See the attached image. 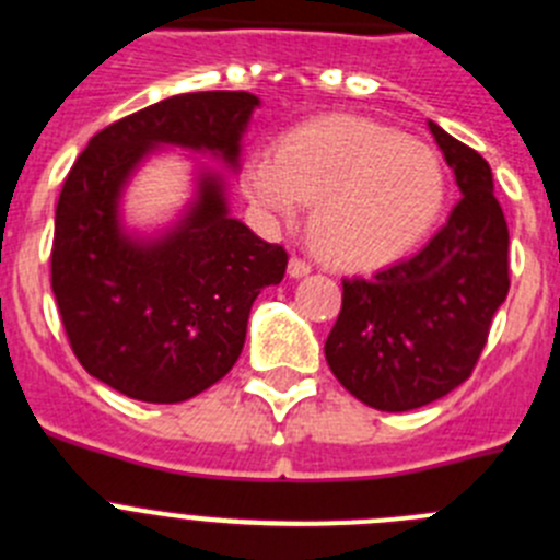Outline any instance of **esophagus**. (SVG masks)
<instances>
[{
    "label": "esophagus",
    "mask_w": 560,
    "mask_h": 560,
    "mask_svg": "<svg viewBox=\"0 0 560 560\" xmlns=\"http://www.w3.org/2000/svg\"><path fill=\"white\" fill-rule=\"evenodd\" d=\"M311 271V264L308 260H303V257H291L289 260V275L291 277H305Z\"/></svg>",
    "instance_id": "1"
}]
</instances>
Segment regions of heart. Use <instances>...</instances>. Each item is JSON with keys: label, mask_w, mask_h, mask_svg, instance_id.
I'll return each mask as SVG.
<instances>
[{"label": "heart", "mask_w": 560, "mask_h": 560, "mask_svg": "<svg viewBox=\"0 0 560 560\" xmlns=\"http://www.w3.org/2000/svg\"><path fill=\"white\" fill-rule=\"evenodd\" d=\"M244 187L271 224H296L305 201H316V246L348 269L407 255L432 230L446 196L443 167L427 145L348 114L291 128L277 156L252 153Z\"/></svg>", "instance_id": "1"}]
</instances>
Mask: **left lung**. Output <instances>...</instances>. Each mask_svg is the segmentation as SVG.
Listing matches in <instances>:
<instances>
[{
    "mask_svg": "<svg viewBox=\"0 0 560 560\" xmlns=\"http://www.w3.org/2000/svg\"><path fill=\"white\" fill-rule=\"evenodd\" d=\"M429 131L463 199L418 255L341 280L339 319L325 341L341 387L381 412L427 407L459 387L511 289V237L491 165L438 122Z\"/></svg>",
    "mask_w": 560,
    "mask_h": 560,
    "instance_id": "1",
    "label": "left lung"
}]
</instances>
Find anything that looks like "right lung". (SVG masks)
Here are the masks:
<instances>
[{
  "instance_id": "add662e5",
  "label": "right lung",
  "mask_w": 560,
  "mask_h": 560,
  "mask_svg": "<svg viewBox=\"0 0 560 560\" xmlns=\"http://www.w3.org/2000/svg\"><path fill=\"white\" fill-rule=\"evenodd\" d=\"M257 103L249 92L153 103L97 131L63 179L49 255L58 314L83 370L128 398L179 404L224 378L255 296L283 280V246L226 215L224 185L210 173L196 207L156 241H133L117 219L122 185L153 145L237 165Z\"/></svg>"
}]
</instances>
